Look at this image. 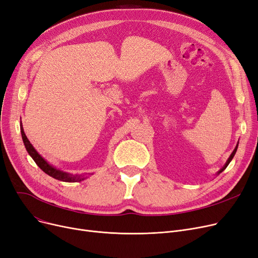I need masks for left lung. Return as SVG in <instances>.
<instances>
[{
  "label": "left lung",
  "instance_id": "8db88e82",
  "mask_svg": "<svg viewBox=\"0 0 258 258\" xmlns=\"http://www.w3.org/2000/svg\"><path fill=\"white\" fill-rule=\"evenodd\" d=\"M237 148H238V143H237V145H236V148H235V149H234V151H233V152H232V154H231V156H230V157H229V159H228V160H227V162H226V164H225V165H223V166H222V169H220V170H219V171H218V173H217V174H220V173H221V172H222V171H225V170H226V167H227V166H228V165H229V163H230V162H231V160H232V159H233V157H234V155H235V153H236V151H237Z\"/></svg>",
  "mask_w": 258,
  "mask_h": 258
}]
</instances>
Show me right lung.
<instances>
[{
  "label": "right lung",
  "instance_id": "obj_1",
  "mask_svg": "<svg viewBox=\"0 0 258 258\" xmlns=\"http://www.w3.org/2000/svg\"><path fill=\"white\" fill-rule=\"evenodd\" d=\"M21 134H22V139H23L24 145L26 148V151L28 152V154L30 155L31 158L35 160V162L37 163V165L40 167V169L44 172L46 173L47 175H49L50 177L54 178V179H58L60 181H64V182H77V181H81L84 180V177L82 175H72L70 173H66L63 171L58 170L57 167H54L52 165H50L45 159L43 158V157L35 150V148L32 147V144L29 142V140L27 139L23 126H22V123H21Z\"/></svg>",
  "mask_w": 258,
  "mask_h": 258
}]
</instances>
